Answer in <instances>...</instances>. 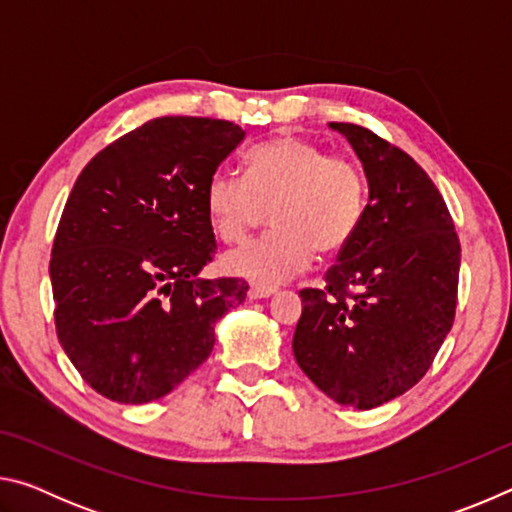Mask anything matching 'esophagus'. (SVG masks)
<instances>
[{
  "mask_svg": "<svg viewBox=\"0 0 512 512\" xmlns=\"http://www.w3.org/2000/svg\"><path fill=\"white\" fill-rule=\"evenodd\" d=\"M275 293H277L275 287H262V284H253V287L248 289V298L250 300H264V298L275 296Z\"/></svg>",
  "mask_w": 512,
  "mask_h": 512,
  "instance_id": "1",
  "label": "esophagus"
}]
</instances>
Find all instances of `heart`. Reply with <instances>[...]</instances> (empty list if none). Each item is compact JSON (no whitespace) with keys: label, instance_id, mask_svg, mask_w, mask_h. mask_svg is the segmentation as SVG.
I'll use <instances>...</instances> for the list:
<instances>
[{"label":"heart","instance_id":"b5f03b06","mask_svg":"<svg viewBox=\"0 0 512 512\" xmlns=\"http://www.w3.org/2000/svg\"><path fill=\"white\" fill-rule=\"evenodd\" d=\"M366 205L368 178L357 160L327 155L293 135L248 151L244 178L216 171L205 187L212 230L228 244L244 241L268 210L271 235L223 257L225 271L259 284L300 273L314 253L339 255L357 235Z\"/></svg>","mask_w":512,"mask_h":512}]
</instances>
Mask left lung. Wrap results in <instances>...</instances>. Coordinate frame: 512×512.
<instances>
[{"label":"left lung","mask_w":512,"mask_h":512,"mask_svg":"<svg viewBox=\"0 0 512 512\" xmlns=\"http://www.w3.org/2000/svg\"><path fill=\"white\" fill-rule=\"evenodd\" d=\"M368 178L357 235L302 289L293 354L327 397L375 409L431 368L454 325L461 244L443 196L402 149L368 128L332 121Z\"/></svg>","instance_id":"8db88e82"}]
</instances>
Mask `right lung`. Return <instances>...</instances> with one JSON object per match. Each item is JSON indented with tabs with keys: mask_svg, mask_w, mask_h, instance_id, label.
Segmentation results:
<instances>
[{
	"mask_svg": "<svg viewBox=\"0 0 512 512\" xmlns=\"http://www.w3.org/2000/svg\"><path fill=\"white\" fill-rule=\"evenodd\" d=\"M244 137L232 121L158 117L76 178L49 262L56 334L108 400L171 393L210 357L216 320L246 300L244 280L198 275L216 250L207 180Z\"/></svg>",
	"mask_w": 512,
	"mask_h": 512,
	"instance_id": "add662e5",
	"label": "right lung"
}]
</instances>
